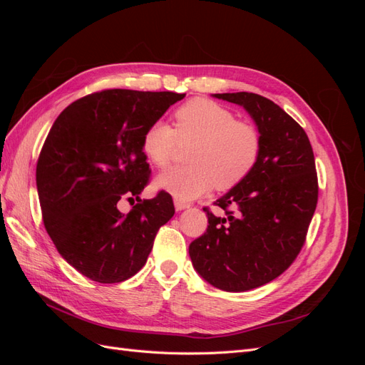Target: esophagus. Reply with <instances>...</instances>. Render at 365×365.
Instances as JSON below:
<instances>
[{
	"label": "esophagus",
	"instance_id": "34e87169",
	"mask_svg": "<svg viewBox=\"0 0 365 365\" xmlns=\"http://www.w3.org/2000/svg\"><path fill=\"white\" fill-rule=\"evenodd\" d=\"M175 208H176V212H181V210H185V208H189L190 207V204H187V202H182V201H180V200H175Z\"/></svg>",
	"mask_w": 365,
	"mask_h": 365
}]
</instances>
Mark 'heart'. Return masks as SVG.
Segmentation results:
<instances>
[{
  "mask_svg": "<svg viewBox=\"0 0 365 365\" xmlns=\"http://www.w3.org/2000/svg\"><path fill=\"white\" fill-rule=\"evenodd\" d=\"M175 129L165 121L152 123L143 134L141 148L157 168L172 160L176 138L193 140L187 161L190 165L165 170L155 185L182 202L202 196L216 185L219 190L233 189L256 168L262 141L259 130L224 105L193 98L176 109Z\"/></svg>",
  "mask_w": 365,
  "mask_h": 365,
  "instance_id": "b5f03b06",
  "label": "heart"
}]
</instances>
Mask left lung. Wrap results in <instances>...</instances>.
<instances>
[{"label": "left lung", "instance_id": "1", "mask_svg": "<svg viewBox=\"0 0 365 365\" xmlns=\"http://www.w3.org/2000/svg\"><path fill=\"white\" fill-rule=\"evenodd\" d=\"M213 97L245 109L262 149L252 172L216 201L227 216L204 208L208 227L189 254L207 283L244 292L277 279L300 252L318 201L315 160L303 128L269 98L254 93Z\"/></svg>", "mask_w": 365, "mask_h": 365}]
</instances>
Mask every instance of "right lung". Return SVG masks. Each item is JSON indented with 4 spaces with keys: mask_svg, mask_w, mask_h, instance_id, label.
Returning <instances> with one entry per match:
<instances>
[{
    "mask_svg": "<svg viewBox=\"0 0 365 365\" xmlns=\"http://www.w3.org/2000/svg\"><path fill=\"white\" fill-rule=\"evenodd\" d=\"M185 94L106 90L73 102L54 120L36 165L43 225L61 256L85 277L120 283L148 260L172 196L140 200L149 181L145 130ZM139 202L125 215L118 200Z\"/></svg>",
    "mask_w": 365,
    "mask_h": 365,
    "instance_id": "right-lung-1",
    "label": "right lung"
}]
</instances>
